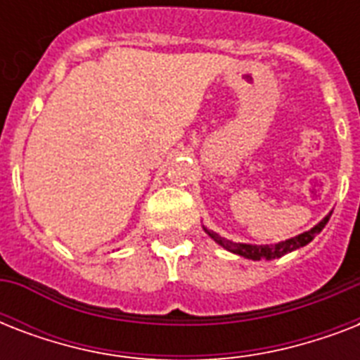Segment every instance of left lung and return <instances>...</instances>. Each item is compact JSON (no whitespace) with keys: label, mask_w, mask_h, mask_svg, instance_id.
Wrapping results in <instances>:
<instances>
[{"label":"left lung","mask_w":360,"mask_h":360,"mask_svg":"<svg viewBox=\"0 0 360 360\" xmlns=\"http://www.w3.org/2000/svg\"><path fill=\"white\" fill-rule=\"evenodd\" d=\"M329 222V217H325L318 226H314L312 230L304 231L301 236L291 237L288 240H282V243H276V245H245V243H233V240H228L224 237L217 236L214 231H209L207 228L203 230L207 231L209 236L213 237L220 246H224L226 250L233 252V254H239L243 257H248V259H274V257H282L288 252H293L301 246L308 245L314 237L318 236L319 231L323 230L325 224Z\"/></svg>","instance_id":"left-lung-1"}]
</instances>
